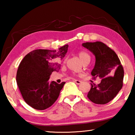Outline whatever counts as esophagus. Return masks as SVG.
<instances>
[{
  "label": "esophagus",
  "mask_w": 135,
  "mask_h": 135,
  "mask_svg": "<svg viewBox=\"0 0 135 135\" xmlns=\"http://www.w3.org/2000/svg\"><path fill=\"white\" fill-rule=\"evenodd\" d=\"M74 82L75 83H76V84H81V80H74Z\"/></svg>",
  "instance_id": "1"
}]
</instances>
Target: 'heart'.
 Returning a JSON list of instances; mask_svg holds the SVG:
<instances>
[{
  "label": "heart",
  "instance_id": "obj_1",
  "mask_svg": "<svg viewBox=\"0 0 135 135\" xmlns=\"http://www.w3.org/2000/svg\"><path fill=\"white\" fill-rule=\"evenodd\" d=\"M78 55L80 59L81 62L86 59H90L89 55L88 53H87V52L85 51L80 52L78 54Z\"/></svg>",
  "mask_w": 135,
  "mask_h": 135
}]
</instances>
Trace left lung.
Listing matches in <instances>:
<instances>
[{
	"label": "left lung",
	"mask_w": 135,
	"mask_h": 135,
	"mask_svg": "<svg viewBox=\"0 0 135 135\" xmlns=\"http://www.w3.org/2000/svg\"><path fill=\"white\" fill-rule=\"evenodd\" d=\"M82 46L95 56L92 76L101 79L96 85L91 84L88 97L97 104H105L113 99L123 86L124 70L115 52L100 42H86Z\"/></svg>",
	"instance_id": "left-lung-1"
}]
</instances>
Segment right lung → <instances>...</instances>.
I'll list each match as a JSON object with an SVG mask.
<instances>
[{
  "label": "right lung",
  "instance_id": "1",
  "mask_svg": "<svg viewBox=\"0 0 135 135\" xmlns=\"http://www.w3.org/2000/svg\"><path fill=\"white\" fill-rule=\"evenodd\" d=\"M68 45L58 50L36 49L25 56L18 67L16 80L22 97L32 108L44 110L54 104L65 83L49 81L53 71L58 72L60 61Z\"/></svg>",
  "mask_w": 135,
  "mask_h": 135
}]
</instances>
